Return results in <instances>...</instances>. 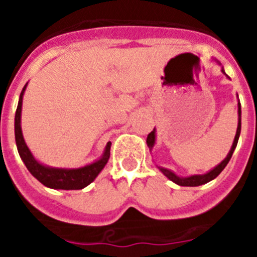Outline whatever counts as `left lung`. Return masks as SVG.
<instances>
[{"instance_id":"left-lung-1","label":"left lung","mask_w":257,"mask_h":257,"mask_svg":"<svg viewBox=\"0 0 257 257\" xmlns=\"http://www.w3.org/2000/svg\"><path fill=\"white\" fill-rule=\"evenodd\" d=\"M222 72H224V69H222ZM239 134H240V104L238 103L237 134H235L234 142H233V145H231L230 152H229L225 160L222 161L220 165H217L215 169L211 170V171L207 172V174H205V175H193V176H189V178H179L178 175H175L174 172L170 171V170L162 169V167H158V169H160L161 171L163 172V175H165V176H167L170 180L174 181V183L178 184V185H181V187H198V185H202V184L208 183V181L213 180V179L216 178L217 175H219L220 172L222 171V170L225 169V166L228 165V162L230 161L231 156H233V152H234L235 147H237L238 139H239ZM154 142H156V133H154V130H153L151 134H149L148 138H147V144H148L149 148H152V147H153Z\"/></svg>"}]
</instances>
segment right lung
<instances>
[{
    "label": "right lung",
    "mask_w": 257,
    "mask_h": 257,
    "mask_svg": "<svg viewBox=\"0 0 257 257\" xmlns=\"http://www.w3.org/2000/svg\"><path fill=\"white\" fill-rule=\"evenodd\" d=\"M27 85L23 87L20 92L19 103H18L17 113H15V140H17L18 152H19L20 158L23 160L24 165L27 166L28 171L31 172L40 183H42L45 187L52 188V189H64V190H76L83 189L88 184L95 180L97 175L100 174L104 166L106 165L110 156V145L112 143H108L104 151V156L96 162L87 165L81 169H52L41 165L40 162L35 160L32 156L31 151L27 147L24 138L22 134V127H20V114H22V103L23 95L26 91Z\"/></svg>",
    "instance_id": "right-lung-1"
}]
</instances>
